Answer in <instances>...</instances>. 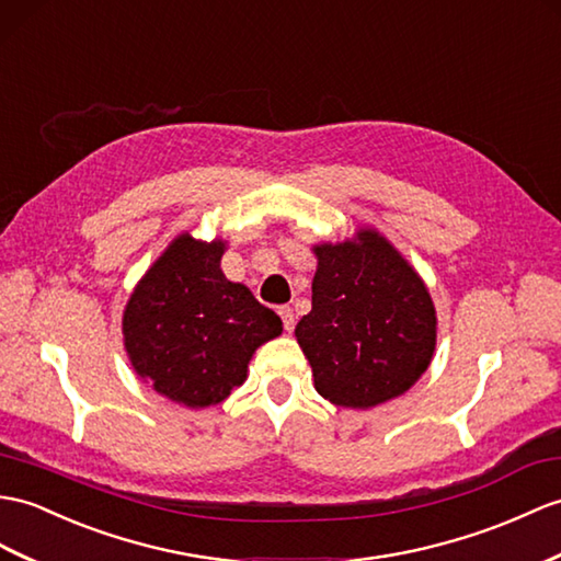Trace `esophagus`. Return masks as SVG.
<instances>
[{"label": "esophagus", "mask_w": 561, "mask_h": 561, "mask_svg": "<svg viewBox=\"0 0 561 561\" xmlns=\"http://www.w3.org/2000/svg\"><path fill=\"white\" fill-rule=\"evenodd\" d=\"M279 316H282V322H284V330L291 332L294 330V310L289 306H282Z\"/></svg>", "instance_id": "obj_1"}]
</instances>
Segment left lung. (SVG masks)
<instances>
[{
	"label": "left lung",
	"mask_w": 561,
	"mask_h": 561,
	"mask_svg": "<svg viewBox=\"0 0 561 561\" xmlns=\"http://www.w3.org/2000/svg\"><path fill=\"white\" fill-rule=\"evenodd\" d=\"M312 308L296 342L318 394L344 409H370L419 382L435 354L437 316L425 282L380 231L312 245Z\"/></svg>",
	"instance_id": "8db88e82"
}]
</instances>
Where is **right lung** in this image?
Returning a JSON list of instances; mask_svg holds the SVG:
<instances>
[{
    "instance_id": "1",
    "label": "right lung",
    "mask_w": 561,
    "mask_h": 561,
    "mask_svg": "<svg viewBox=\"0 0 561 561\" xmlns=\"http://www.w3.org/2000/svg\"><path fill=\"white\" fill-rule=\"evenodd\" d=\"M227 243L188 231L167 245L128 298L122 332L142 382L169 401L205 409L243 385L255 348L282 320L219 267Z\"/></svg>"
}]
</instances>
